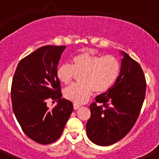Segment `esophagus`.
<instances>
[{"label":"esophagus","mask_w":159,"mask_h":159,"mask_svg":"<svg viewBox=\"0 0 159 159\" xmlns=\"http://www.w3.org/2000/svg\"><path fill=\"white\" fill-rule=\"evenodd\" d=\"M73 107H74V109H75V110H77V109H79V108L80 107V105L77 104V103H74V104H73Z\"/></svg>","instance_id":"obj_1"}]
</instances>
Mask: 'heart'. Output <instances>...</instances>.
Instances as JSON below:
<instances>
[{"instance_id":"b5f03b06","label":"heart","mask_w":159,"mask_h":159,"mask_svg":"<svg viewBox=\"0 0 159 159\" xmlns=\"http://www.w3.org/2000/svg\"><path fill=\"white\" fill-rule=\"evenodd\" d=\"M121 65L113 56H97L83 52L71 59L69 64L58 66L57 79L62 84H69L75 75L80 84H74L64 91L66 99L82 104L89 99L93 91L96 93L107 92L117 80Z\"/></svg>"}]
</instances>
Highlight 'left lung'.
Returning a JSON list of instances; mask_svg holds the SVG:
<instances>
[{"label":"left lung","instance_id":"obj_1","mask_svg":"<svg viewBox=\"0 0 159 159\" xmlns=\"http://www.w3.org/2000/svg\"><path fill=\"white\" fill-rule=\"evenodd\" d=\"M117 80L107 92L95 97L86 125L89 139L107 147L129 133L139 116L146 95V79L141 66L124 52Z\"/></svg>","mask_w":159,"mask_h":159}]
</instances>
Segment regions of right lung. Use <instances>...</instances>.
<instances>
[{
  "label": "right lung",
  "instance_id": "add662e5",
  "mask_svg": "<svg viewBox=\"0 0 159 159\" xmlns=\"http://www.w3.org/2000/svg\"><path fill=\"white\" fill-rule=\"evenodd\" d=\"M65 46H43L22 59L14 73L11 99L14 115L25 134L40 144L61 136L73 111L71 101L61 98L57 69ZM48 98L57 101L52 109Z\"/></svg>",
  "mask_w": 159,
  "mask_h": 159
}]
</instances>
